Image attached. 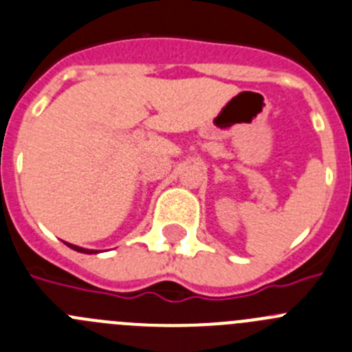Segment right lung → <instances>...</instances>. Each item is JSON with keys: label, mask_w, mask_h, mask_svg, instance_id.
Segmentation results:
<instances>
[{"label": "right lung", "mask_w": 352, "mask_h": 352, "mask_svg": "<svg viewBox=\"0 0 352 352\" xmlns=\"http://www.w3.org/2000/svg\"><path fill=\"white\" fill-rule=\"evenodd\" d=\"M67 246L69 248H72V250H76V252H80V254H98L97 250H88V248H81V246H76V245H71V243H67Z\"/></svg>", "instance_id": "right-lung-1"}]
</instances>
